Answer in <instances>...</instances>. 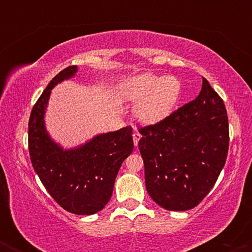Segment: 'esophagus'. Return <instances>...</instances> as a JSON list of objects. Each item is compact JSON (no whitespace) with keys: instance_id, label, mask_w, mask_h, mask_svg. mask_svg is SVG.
Returning a JSON list of instances; mask_svg holds the SVG:
<instances>
[{"instance_id":"34e87169","label":"esophagus","mask_w":252,"mask_h":252,"mask_svg":"<svg viewBox=\"0 0 252 252\" xmlns=\"http://www.w3.org/2000/svg\"><path fill=\"white\" fill-rule=\"evenodd\" d=\"M132 140H134V144L136 147H137L138 144V141L141 140V134L138 131H135L134 134H132Z\"/></svg>"}]
</instances>
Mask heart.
I'll use <instances>...</instances> for the list:
<instances>
[{
    "label": "heart",
    "mask_w": 252,
    "mask_h": 252,
    "mask_svg": "<svg viewBox=\"0 0 252 252\" xmlns=\"http://www.w3.org/2000/svg\"><path fill=\"white\" fill-rule=\"evenodd\" d=\"M181 85L174 77L143 73L131 77L122 84L124 99L136 102V115L144 122L163 120L175 108L180 98Z\"/></svg>",
    "instance_id": "heart-1"
}]
</instances>
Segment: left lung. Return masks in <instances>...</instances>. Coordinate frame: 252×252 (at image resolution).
Segmentation results:
<instances>
[{"label": "left lung", "mask_w": 252, "mask_h": 252, "mask_svg": "<svg viewBox=\"0 0 252 252\" xmlns=\"http://www.w3.org/2000/svg\"><path fill=\"white\" fill-rule=\"evenodd\" d=\"M148 194L169 211H187L215 186L227 158L224 102L202 78L199 96L160 122L138 129Z\"/></svg>", "instance_id": "8db88e82"}]
</instances>
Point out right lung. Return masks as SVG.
I'll list each match as a JSON object with an SVG mask.
<instances>
[{"label": "right lung", "instance_id": "right-lung-1", "mask_svg": "<svg viewBox=\"0 0 252 252\" xmlns=\"http://www.w3.org/2000/svg\"><path fill=\"white\" fill-rule=\"evenodd\" d=\"M77 66L57 74L32 109L28 149L40 181L63 210L74 215H94L108 204L121 164L134 149L131 126L98 135L76 149L63 150L51 140L43 123L51 90L73 77Z\"/></svg>", "mask_w": 252, "mask_h": 252}]
</instances>
